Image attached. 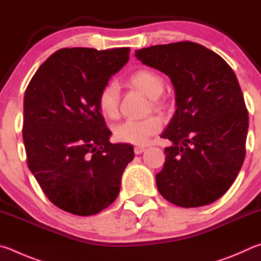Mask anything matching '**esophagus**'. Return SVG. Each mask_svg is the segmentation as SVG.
Masks as SVG:
<instances>
[{
    "mask_svg": "<svg viewBox=\"0 0 261 261\" xmlns=\"http://www.w3.org/2000/svg\"><path fill=\"white\" fill-rule=\"evenodd\" d=\"M145 151V148L144 147H135L134 148V152L135 154H141L142 152Z\"/></svg>",
    "mask_w": 261,
    "mask_h": 261,
    "instance_id": "obj_1",
    "label": "esophagus"
}]
</instances>
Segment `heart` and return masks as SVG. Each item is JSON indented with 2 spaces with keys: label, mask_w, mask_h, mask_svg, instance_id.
<instances>
[{
  "label": "heart",
  "mask_w": 261,
  "mask_h": 261,
  "mask_svg": "<svg viewBox=\"0 0 261 261\" xmlns=\"http://www.w3.org/2000/svg\"><path fill=\"white\" fill-rule=\"evenodd\" d=\"M128 82L149 96L150 98H156L163 93L164 80L157 72L152 70H138L132 73L128 77ZM97 107L99 112L105 118L113 119L118 116L119 107V87L114 82H110L100 89L97 97ZM162 119L156 116L144 119H128L114 127V139L121 143H130L143 145L148 143L152 135L157 134L162 129Z\"/></svg>",
  "instance_id": "1"
}]
</instances>
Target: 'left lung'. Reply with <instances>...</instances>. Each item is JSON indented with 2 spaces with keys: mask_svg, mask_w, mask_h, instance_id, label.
Instances as JSON below:
<instances>
[{
  "mask_svg": "<svg viewBox=\"0 0 261 261\" xmlns=\"http://www.w3.org/2000/svg\"><path fill=\"white\" fill-rule=\"evenodd\" d=\"M135 57L168 75L175 91V113L162 134L173 144L156 175L159 193L181 207L216 202L245 157L249 116L234 71L189 41L139 49Z\"/></svg>",
  "mask_w": 261,
  "mask_h": 261,
  "instance_id": "left-lung-1",
  "label": "left lung"
}]
</instances>
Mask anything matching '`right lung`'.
I'll return each mask as SVG.
<instances>
[{
	"instance_id": "right-lung-1",
	"label": "right lung",
	"mask_w": 261,
	"mask_h": 261,
	"mask_svg": "<svg viewBox=\"0 0 261 261\" xmlns=\"http://www.w3.org/2000/svg\"><path fill=\"white\" fill-rule=\"evenodd\" d=\"M129 59V48H64L27 86L22 139L27 165L57 207L93 216L111 205L134 158L132 145L110 143L97 107L100 89Z\"/></svg>"
}]
</instances>
